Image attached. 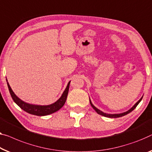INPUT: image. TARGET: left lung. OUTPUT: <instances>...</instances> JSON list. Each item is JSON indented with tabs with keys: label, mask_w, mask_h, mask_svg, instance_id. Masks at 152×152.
I'll return each mask as SVG.
<instances>
[{
	"label": "left lung",
	"mask_w": 152,
	"mask_h": 152,
	"mask_svg": "<svg viewBox=\"0 0 152 152\" xmlns=\"http://www.w3.org/2000/svg\"><path fill=\"white\" fill-rule=\"evenodd\" d=\"M142 98L139 99V101L137 102V103L135 104L132 106V108H130V110H127L126 112H124V113H119V114H108V113H104V112H102V111H101L100 110H99L98 108H97L96 106H95L94 104H92V102H91V99H90V98H89V102H90V104H91V106L93 107V108H94V109L96 110V111L98 113L99 115H102V116H104V117H109V118H117V117H123V116H124V115H127V114H128V113H130V112H132L133 110L134 109V108L137 107V105L139 104V102H140L141 101V99H142Z\"/></svg>",
	"instance_id": "left-lung-1"
}]
</instances>
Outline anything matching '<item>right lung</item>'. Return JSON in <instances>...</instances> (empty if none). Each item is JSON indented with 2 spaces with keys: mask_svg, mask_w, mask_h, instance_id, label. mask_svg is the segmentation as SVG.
<instances>
[{
  "mask_svg": "<svg viewBox=\"0 0 152 152\" xmlns=\"http://www.w3.org/2000/svg\"><path fill=\"white\" fill-rule=\"evenodd\" d=\"M7 86L9 88V91L11 94V98H12L13 100L14 101V102L18 106H19L22 110H24V111L29 113V114L37 115V116H45V115H50L52 113H54L57 111L61 108L63 105L65 104V101L67 99V96L68 94L69 91V84L70 81L67 84L66 88L64 91H63L62 96H61V98L58 99L57 101L55 102L52 104L50 105H35V104H31L26 103L25 102H24L22 99H20L18 97L14 94V92L13 91L12 89L10 87V85H9L7 80Z\"/></svg>",
  "mask_w": 152,
  "mask_h": 152,
  "instance_id": "right-lung-1",
  "label": "right lung"
}]
</instances>
